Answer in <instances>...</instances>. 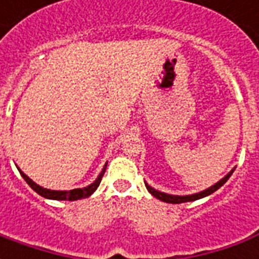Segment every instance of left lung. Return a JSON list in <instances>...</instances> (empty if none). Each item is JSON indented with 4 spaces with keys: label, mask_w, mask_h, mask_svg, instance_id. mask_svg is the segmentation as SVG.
I'll return each mask as SVG.
<instances>
[{
    "label": "left lung",
    "mask_w": 259,
    "mask_h": 259,
    "mask_svg": "<svg viewBox=\"0 0 259 259\" xmlns=\"http://www.w3.org/2000/svg\"><path fill=\"white\" fill-rule=\"evenodd\" d=\"M233 170H232V172H229V174L226 175L222 180H219L217 185L211 186L209 189H206V190L201 191V193H197V194H193V195H169V194H165V193H161V191L154 190V189L150 187L148 185L146 186H147V189H148V191H150L155 198H158V200L163 201V202H169V204H180V202H189V201L200 200V198H202V197H206V195L212 194L213 191H217L219 187H222V186L228 182L229 178H230L232 174H233Z\"/></svg>",
    "instance_id": "8db88e82"
}]
</instances>
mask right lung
I'll return each mask as SVG.
<instances>
[{
  "label": "right lung",
  "mask_w": 259,
  "mask_h": 259,
  "mask_svg": "<svg viewBox=\"0 0 259 259\" xmlns=\"http://www.w3.org/2000/svg\"><path fill=\"white\" fill-rule=\"evenodd\" d=\"M105 169H107V165H105V168L102 169V172L100 174V176L97 178V180L94 183H91L90 186H87L84 189H74V190H69V191H55V190H48V189H42L38 185H36L30 178H27L23 172H20L22 175V178L26 180V183L30 186L33 190L36 191L37 194L42 195V197H46V198H51V200H68V201H74V200H80V198H85V197H89L91 195L94 191L97 190V187L100 186L101 183V179L104 174H105Z\"/></svg>",
  "instance_id": "right-lung-1"
}]
</instances>
